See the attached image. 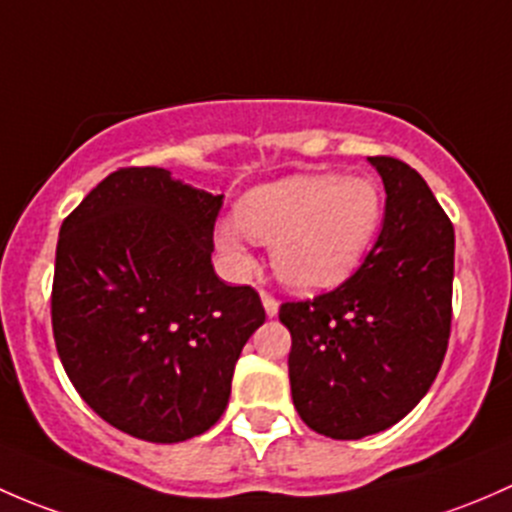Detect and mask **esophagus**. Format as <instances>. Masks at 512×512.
Masks as SVG:
<instances>
[{"label": "esophagus", "instance_id": "esophagus-1", "mask_svg": "<svg viewBox=\"0 0 512 512\" xmlns=\"http://www.w3.org/2000/svg\"><path fill=\"white\" fill-rule=\"evenodd\" d=\"M261 300H263V308H266L268 318H273V315H278V300L273 298L271 293L261 291Z\"/></svg>", "mask_w": 512, "mask_h": 512}]
</instances>
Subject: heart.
Segmentation results:
<instances>
[{
    "label": "heart",
    "instance_id": "b5f03b06",
    "mask_svg": "<svg viewBox=\"0 0 512 512\" xmlns=\"http://www.w3.org/2000/svg\"><path fill=\"white\" fill-rule=\"evenodd\" d=\"M384 217L382 189L370 177L295 175L246 194L236 221H219V251L249 268L246 236L273 246V271L298 291L345 281L374 244Z\"/></svg>",
    "mask_w": 512,
    "mask_h": 512
}]
</instances>
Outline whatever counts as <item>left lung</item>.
Returning a JSON list of instances; mask_svg holds the SVG:
<instances>
[{"label":"left lung","mask_w":512,"mask_h":512,"mask_svg":"<svg viewBox=\"0 0 512 512\" xmlns=\"http://www.w3.org/2000/svg\"><path fill=\"white\" fill-rule=\"evenodd\" d=\"M370 162L387 207L377 244L328 293L281 303L291 330L293 404L330 439L389 429L421 402L451 335L453 224L419 172L397 157Z\"/></svg>","instance_id":"8db88e82"}]
</instances>
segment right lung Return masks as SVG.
<instances>
[{"label":"right lung","instance_id":"obj_1","mask_svg":"<svg viewBox=\"0 0 512 512\" xmlns=\"http://www.w3.org/2000/svg\"><path fill=\"white\" fill-rule=\"evenodd\" d=\"M221 204L162 167H120L61 224L51 286L61 365L83 402L135 439L177 444L212 429L266 320L254 288L214 273Z\"/></svg>","mask_w":512,"mask_h":512}]
</instances>
